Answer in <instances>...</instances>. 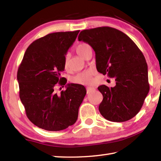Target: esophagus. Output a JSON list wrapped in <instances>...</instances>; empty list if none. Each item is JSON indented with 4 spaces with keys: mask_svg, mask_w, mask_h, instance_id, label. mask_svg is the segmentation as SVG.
I'll return each mask as SVG.
<instances>
[{
    "mask_svg": "<svg viewBox=\"0 0 161 161\" xmlns=\"http://www.w3.org/2000/svg\"><path fill=\"white\" fill-rule=\"evenodd\" d=\"M94 89H95V88H94V87H93V86H87L86 87V92H87V94L90 93L91 92L94 91Z\"/></svg>",
    "mask_w": 161,
    "mask_h": 161,
    "instance_id": "obj_1",
    "label": "esophagus"
}]
</instances>
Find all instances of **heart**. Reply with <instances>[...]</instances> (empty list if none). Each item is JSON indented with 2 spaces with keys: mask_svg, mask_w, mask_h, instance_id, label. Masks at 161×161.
Segmentation results:
<instances>
[{
  "mask_svg": "<svg viewBox=\"0 0 161 161\" xmlns=\"http://www.w3.org/2000/svg\"><path fill=\"white\" fill-rule=\"evenodd\" d=\"M88 47H89V46L87 44L81 43V44L77 46L76 51L80 55L83 57L84 52ZM68 63H69V57H68V54H66L64 59V67L65 69L67 68ZM94 73V71L93 69H87L86 71H84V72L79 73V74L76 75L71 78V81L72 83L79 84H89L92 82V76H93Z\"/></svg>",
  "mask_w": 161,
  "mask_h": 161,
  "instance_id": "heart-1",
  "label": "heart"
}]
</instances>
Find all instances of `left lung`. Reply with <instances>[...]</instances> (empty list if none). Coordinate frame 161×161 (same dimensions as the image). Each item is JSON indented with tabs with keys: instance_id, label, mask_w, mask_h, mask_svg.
<instances>
[{
	"instance_id": "left-lung-1",
	"label": "left lung",
	"mask_w": 161,
	"mask_h": 161,
	"mask_svg": "<svg viewBox=\"0 0 161 161\" xmlns=\"http://www.w3.org/2000/svg\"><path fill=\"white\" fill-rule=\"evenodd\" d=\"M78 40L93 48L98 72L115 79L114 87H98L103 95L101 114L114 122L132 119L139 112L150 89L142 52L128 35L111 27L84 30Z\"/></svg>"
}]
</instances>
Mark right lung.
Listing matches in <instances>:
<instances>
[{"label": "right lung", "instance_id": "right-lung-1", "mask_svg": "<svg viewBox=\"0 0 161 161\" xmlns=\"http://www.w3.org/2000/svg\"><path fill=\"white\" fill-rule=\"evenodd\" d=\"M79 32H53L35 40L27 48L18 67L20 99L30 121L40 129L64 130L77 119L86 93L85 87L69 84L59 94L55 88L67 83L61 77L64 57Z\"/></svg>", "mask_w": 161, "mask_h": 161}]
</instances>
